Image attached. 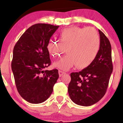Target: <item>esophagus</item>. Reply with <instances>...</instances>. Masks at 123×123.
I'll use <instances>...</instances> for the list:
<instances>
[{
  "instance_id": "obj_1",
  "label": "esophagus",
  "mask_w": 123,
  "mask_h": 123,
  "mask_svg": "<svg viewBox=\"0 0 123 123\" xmlns=\"http://www.w3.org/2000/svg\"><path fill=\"white\" fill-rule=\"evenodd\" d=\"M58 73H59V77H62L63 74H65V72L62 71V70H59Z\"/></svg>"
}]
</instances>
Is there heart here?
I'll use <instances>...</instances> for the list:
<instances>
[{"label":"heart","mask_w":123,"mask_h":123,"mask_svg":"<svg viewBox=\"0 0 123 123\" xmlns=\"http://www.w3.org/2000/svg\"><path fill=\"white\" fill-rule=\"evenodd\" d=\"M59 43L50 40L48 50L54 57L60 56L67 49L68 54L53 63L55 68L68 70L77 65L78 68H87L98 53L100 39L97 32L91 28L74 27L62 31L59 35Z\"/></svg>","instance_id":"heart-1"}]
</instances>
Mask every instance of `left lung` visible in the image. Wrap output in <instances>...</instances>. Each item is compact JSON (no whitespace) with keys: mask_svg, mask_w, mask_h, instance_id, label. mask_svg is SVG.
I'll return each mask as SVG.
<instances>
[{"mask_svg":"<svg viewBox=\"0 0 123 123\" xmlns=\"http://www.w3.org/2000/svg\"><path fill=\"white\" fill-rule=\"evenodd\" d=\"M100 43L92 63L79 72L70 74L69 95L77 105L88 106L100 101L106 92L112 72L111 47L105 34L98 30Z\"/></svg>","mask_w":123,"mask_h":123,"instance_id":"left-lung-1","label":"left lung"}]
</instances>
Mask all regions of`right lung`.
I'll return each mask as SVG.
<instances>
[{
    "label": "right lung",
    "instance_id": "1",
    "mask_svg": "<svg viewBox=\"0 0 123 123\" xmlns=\"http://www.w3.org/2000/svg\"><path fill=\"white\" fill-rule=\"evenodd\" d=\"M59 27L45 23L32 25L13 49L12 70L17 89L21 97L30 103L46 101L59 78L58 69L44 70L51 64L47 46Z\"/></svg>",
    "mask_w": 123,
    "mask_h": 123
}]
</instances>
